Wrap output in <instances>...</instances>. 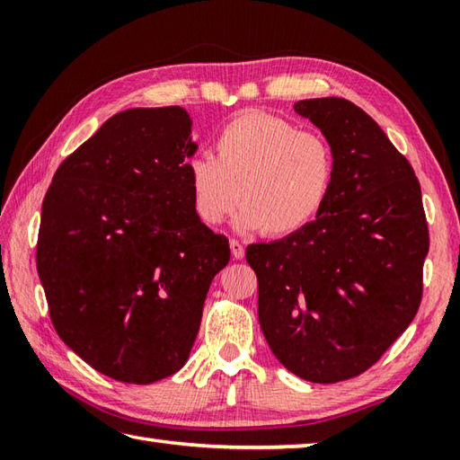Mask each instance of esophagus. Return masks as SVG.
Instances as JSON below:
<instances>
[{
  "label": "esophagus",
  "instance_id": "obj_1",
  "mask_svg": "<svg viewBox=\"0 0 460 460\" xmlns=\"http://www.w3.org/2000/svg\"><path fill=\"white\" fill-rule=\"evenodd\" d=\"M229 247H231V252H233V259L241 261L243 257H245V247H243L237 239H231Z\"/></svg>",
  "mask_w": 460,
  "mask_h": 460
}]
</instances>
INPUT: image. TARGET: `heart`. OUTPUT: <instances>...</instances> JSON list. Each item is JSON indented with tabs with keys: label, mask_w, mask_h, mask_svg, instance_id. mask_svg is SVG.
Returning a JSON list of instances; mask_svg holds the SVG:
<instances>
[{
	"label": "heart",
	"mask_w": 460,
	"mask_h": 460,
	"mask_svg": "<svg viewBox=\"0 0 460 460\" xmlns=\"http://www.w3.org/2000/svg\"><path fill=\"white\" fill-rule=\"evenodd\" d=\"M191 208L203 225H219L243 203L233 225L241 233L292 235L314 221L332 193L336 154L326 136L265 112L225 124L215 158L185 164Z\"/></svg>",
	"instance_id": "1"
}]
</instances>
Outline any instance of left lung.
Returning a JSON list of instances; mask_svg holds the SVG:
<instances>
[{
    "mask_svg": "<svg viewBox=\"0 0 460 460\" xmlns=\"http://www.w3.org/2000/svg\"><path fill=\"white\" fill-rule=\"evenodd\" d=\"M336 154L318 217L247 247L272 354L312 384L364 374L403 334L423 296L429 229L411 164L369 114L338 96L298 101Z\"/></svg>",
    "mask_w": 460,
    "mask_h": 460,
    "instance_id": "1",
    "label": "left lung"
}]
</instances>
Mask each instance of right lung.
I'll use <instances>...</instances> for the list:
<instances>
[{
	"instance_id": "add662e5",
	"label": "right lung",
	"mask_w": 460,
	"mask_h": 460,
	"mask_svg": "<svg viewBox=\"0 0 460 460\" xmlns=\"http://www.w3.org/2000/svg\"><path fill=\"white\" fill-rule=\"evenodd\" d=\"M191 124L180 106L114 114L58 165L43 199L37 272L53 326L124 384L183 367L231 257L191 208Z\"/></svg>"
}]
</instances>
